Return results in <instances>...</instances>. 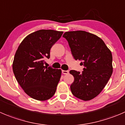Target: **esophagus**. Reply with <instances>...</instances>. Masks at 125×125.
I'll list each match as a JSON object with an SVG mask.
<instances>
[{
	"label": "esophagus",
	"mask_w": 125,
	"mask_h": 125,
	"mask_svg": "<svg viewBox=\"0 0 125 125\" xmlns=\"http://www.w3.org/2000/svg\"><path fill=\"white\" fill-rule=\"evenodd\" d=\"M62 73L63 74H69V71L68 70H62Z\"/></svg>",
	"instance_id": "esophagus-1"
}]
</instances>
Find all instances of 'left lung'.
Here are the masks:
<instances>
[{
	"instance_id": "obj_1",
	"label": "left lung",
	"mask_w": 125,
	"mask_h": 125,
	"mask_svg": "<svg viewBox=\"0 0 125 125\" xmlns=\"http://www.w3.org/2000/svg\"><path fill=\"white\" fill-rule=\"evenodd\" d=\"M63 37L75 60L84 66L82 73L70 71L74 77L70 86L71 93L83 101L92 100L101 93L112 75V53L101 38L85 31L66 32Z\"/></svg>"
}]
</instances>
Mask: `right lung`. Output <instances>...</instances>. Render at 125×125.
Wrapping results in <instances>:
<instances>
[{
    "label": "right lung",
    "mask_w": 125,
    "mask_h": 125,
    "mask_svg": "<svg viewBox=\"0 0 125 125\" xmlns=\"http://www.w3.org/2000/svg\"><path fill=\"white\" fill-rule=\"evenodd\" d=\"M63 34L54 30H40L27 36L18 47L13 63L17 81L25 93L39 101L54 96L61 70L44 65L50 50Z\"/></svg>",
    "instance_id": "obj_1"
}]
</instances>
